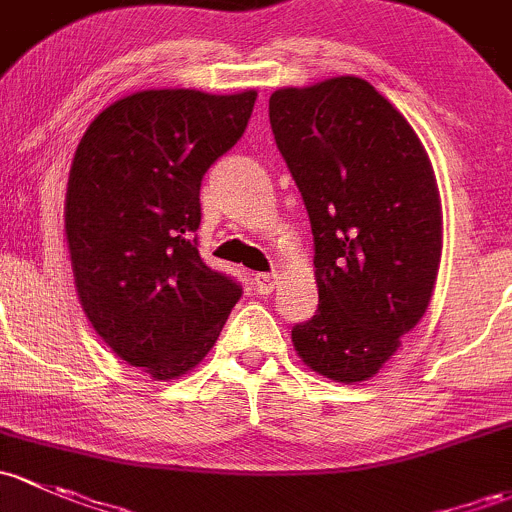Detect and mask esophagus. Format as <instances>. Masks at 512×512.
<instances>
[{
    "mask_svg": "<svg viewBox=\"0 0 512 512\" xmlns=\"http://www.w3.org/2000/svg\"><path fill=\"white\" fill-rule=\"evenodd\" d=\"M278 281H281L278 273H254V286L261 295L273 293V288L278 286Z\"/></svg>",
    "mask_w": 512,
    "mask_h": 512,
    "instance_id": "obj_1",
    "label": "esophagus"
}]
</instances>
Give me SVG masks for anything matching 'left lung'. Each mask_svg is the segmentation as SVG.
<instances>
[{"mask_svg":"<svg viewBox=\"0 0 512 512\" xmlns=\"http://www.w3.org/2000/svg\"><path fill=\"white\" fill-rule=\"evenodd\" d=\"M273 138L308 209L318 313L293 328L313 372L365 382L429 308L441 261V199L424 145L357 76L281 88Z\"/></svg>","mask_w":512,"mask_h":512,"instance_id":"8db88e82","label":"left lung"}]
</instances>
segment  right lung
<instances>
[{"mask_svg": "<svg viewBox=\"0 0 512 512\" xmlns=\"http://www.w3.org/2000/svg\"><path fill=\"white\" fill-rule=\"evenodd\" d=\"M256 91L165 88L115 100L83 133L66 189V244L83 313L152 379L207 357L241 286L202 261V177L249 125Z\"/></svg>", "mask_w": 512, "mask_h": 512, "instance_id": "1", "label": "right lung"}]
</instances>
